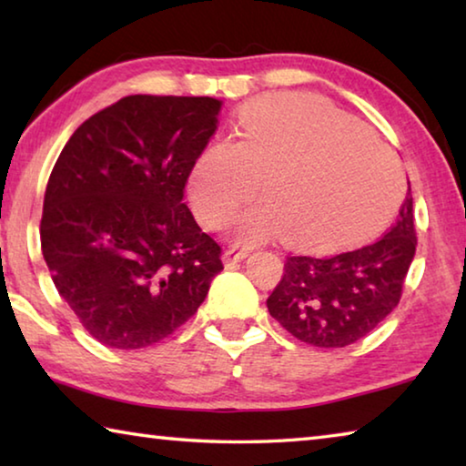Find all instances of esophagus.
<instances>
[{
  "label": "esophagus",
  "mask_w": 466,
  "mask_h": 466,
  "mask_svg": "<svg viewBox=\"0 0 466 466\" xmlns=\"http://www.w3.org/2000/svg\"><path fill=\"white\" fill-rule=\"evenodd\" d=\"M247 257H248V250H247V248H236V247L226 248V250H224V255H222V258H224V263H226V265L240 263V261H244V258H247Z\"/></svg>",
  "instance_id": "obj_1"
}]
</instances>
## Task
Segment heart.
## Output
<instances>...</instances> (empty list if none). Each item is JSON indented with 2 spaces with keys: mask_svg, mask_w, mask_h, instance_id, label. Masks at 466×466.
Masks as SVG:
<instances>
[{
  "mask_svg": "<svg viewBox=\"0 0 466 466\" xmlns=\"http://www.w3.org/2000/svg\"><path fill=\"white\" fill-rule=\"evenodd\" d=\"M261 201L230 222L240 242L278 234L333 247L366 234L400 195L403 172L382 144L327 102L302 94L252 100L236 139H214L195 157L187 195L195 216L219 226L257 191Z\"/></svg>",
  "mask_w": 466,
  "mask_h": 466,
  "instance_id": "heart-1",
  "label": "heart"
}]
</instances>
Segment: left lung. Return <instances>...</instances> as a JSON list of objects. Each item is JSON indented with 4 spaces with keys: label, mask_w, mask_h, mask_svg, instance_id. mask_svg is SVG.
<instances>
[{
    "label": "left lung",
    "mask_w": 466,
    "mask_h": 466,
    "mask_svg": "<svg viewBox=\"0 0 466 466\" xmlns=\"http://www.w3.org/2000/svg\"><path fill=\"white\" fill-rule=\"evenodd\" d=\"M411 188L397 219L368 244L333 255H291L267 309L299 341L345 347L360 341L397 309L415 257Z\"/></svg>",
    "instance_id": "obj_1"
}]
</instances>
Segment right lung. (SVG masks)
I'll list each match as a JSON object with an SVG mask.
<instances>
[{
	"label": "right lung",
	"mask_w": 466,
	"mask_h": 466,
	"mask_svg": "<svg viewBox=\"0 0 466 466\" xmlns=\"http://www.w3.org/2000/svg\"><path fill=\"white\" fill-rule=\"evenodd\" d=\"M222 100L125 96L63 147L45 191L41 247L55 288L88 333L141 350L175 333L224 269L183 203Z\"/></svg>",
	"instance_id": "right-lung-1"
}]
</instances>
